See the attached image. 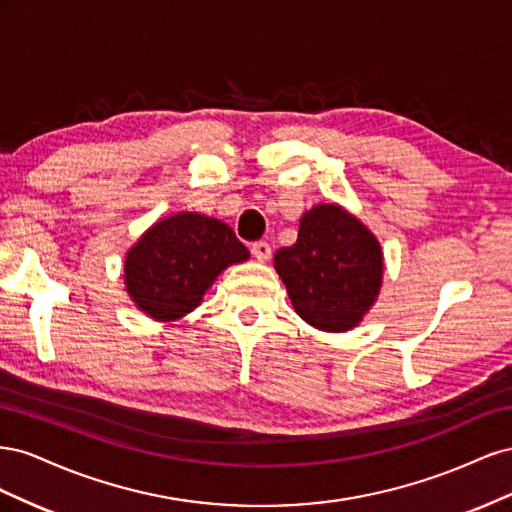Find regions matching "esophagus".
I'll return each mask as SVG.
<instances>
[{
	"mask_svg": "<svg viewBox=\"0 0 512 512\" xmlns=\"http://www.w3.org/2000/svg\"><path fill=\"white\" fill-rule=\"evenodd\" d=\"M252 254L260 260V262H267L271 258V245L267 241H256L252 245Z\"/></svg>",
	"mask_w": 512,
	"mask_h": 512,
	"instance_id": "34e87169",
	"label": "esophagus"
}]
</instances>
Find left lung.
Segmentation results:
<instances>
[{
	"label": "left lung",
	"instance_id": "obj_1",
	"mask_svg": "<svg viewBox=\"0 0 512 512\" xmlns=\"http://www.w3.org/2000/svg\"><path fill=\"white\" fill-rule=\"evenodd\" d=\"M273 262L294 312L320 331L354 329L378 299L382 247L374 232L339 205L303 213L297 243L282 247Z\"/></svg>",
	"mask_w": 512,
	"mask_h": 512
}]
</instances>
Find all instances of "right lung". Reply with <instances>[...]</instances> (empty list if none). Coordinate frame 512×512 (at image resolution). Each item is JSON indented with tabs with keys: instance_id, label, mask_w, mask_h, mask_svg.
Returning a JSON list of instances; mask_svg holds the SVG:
<instances>
[{
	"instance_id": "1",
	"label": "right lung",
	"mask_w": 512,
	"mask_h": 512,
	"mask_svg": "<svg viewBox=\"0 0 512 512\" xmlns=\"http://www.w3.org/2000/svg\"><path fill=\"white\" fill-rule=\"evenodd\" d=\"M250 258L232 228L200 213H175L153 224L126 256L123 277L136 307L173 322L203 301L226 267Z\"/></svg>"
}]
</instances>
